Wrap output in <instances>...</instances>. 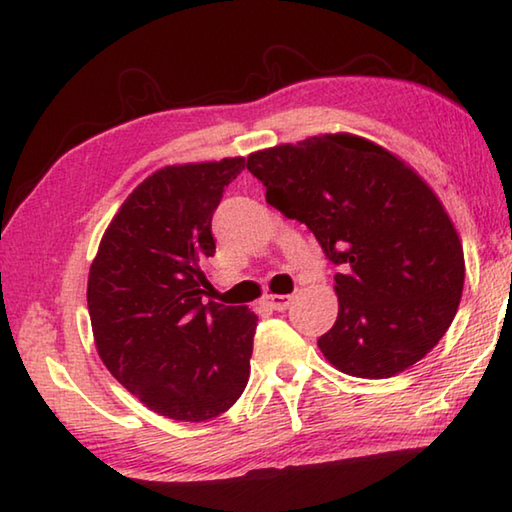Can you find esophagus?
I'll return each instance as SVG.
<instances>
[{
	"mask_svg": "<svg viewBox=\"0 0 512 512\" xmlns=\"http://www.w3.org/2000/svg\"><path fill=\"white\" fill-rule=\"evenodd\" d=\"M264 300L273 311H286L293 304V295H266Z\"/></svg>",
	"mask_w": 512,
	"mask_h": 512,
	"instance_id": "esophagus-1",
	"label": "esophagus"
}]
</instances>
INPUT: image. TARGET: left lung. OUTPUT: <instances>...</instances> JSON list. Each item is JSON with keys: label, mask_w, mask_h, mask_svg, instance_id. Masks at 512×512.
I'll list each match as a JSON object with an SVG mask.
<instances>
[{"label": "left lung", "mask_w": 512, "mask_h": 512, "mask_svg": "<svg viewBox=\"0 0 512 512\" xmlns=\"http://www.w3.org/2000/svg\"><path fill=\"white\" fill-rule=\"evenodd\" d=\"M266 201L309 226L336 273L338 318L318 340L333 367L389 378L439 345L463 293V246L434 190L367 138L338 132L248 156Z\"/></svg>", "instance_id": "left-lung-1"}]
</instances>
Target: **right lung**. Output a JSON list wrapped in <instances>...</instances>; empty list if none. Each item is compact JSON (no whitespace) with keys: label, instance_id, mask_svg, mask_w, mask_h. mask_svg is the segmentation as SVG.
Wrapping results in <instances>:
<instances>
[{"label":"right lung","instance_id":"add662e5","mask_svg":"<svg viewBox=\"0 0 512 512\" xmlns=\"http://www.w3.org/2000/svg\"><path fill=\"white\" fill-rule=\"evenodd\" d=\"M246 159L165 165L136 185L89 268L87 304L100 360L120 385L172 421H208L244 392L257 315L203 304L215 255L212 212Z\"/></svg>","mask_w":512,"mask_h":512}]
</instances>
